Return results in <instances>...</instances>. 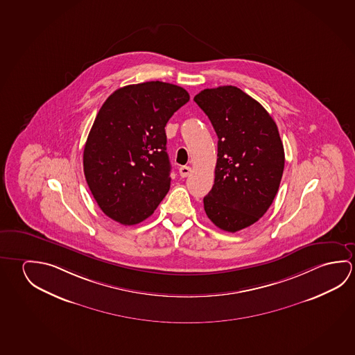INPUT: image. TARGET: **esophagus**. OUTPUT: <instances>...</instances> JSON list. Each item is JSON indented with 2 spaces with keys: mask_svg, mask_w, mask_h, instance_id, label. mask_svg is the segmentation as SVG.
I'll use <instances>...</instances> for the list:
<instances>
[{
  "mask_svg": "<svg viewBox=\"0 0 355 355\" xmlns=\"http://www.w3.org/2000/svg\"><path fill=\"white\" fill-rule=\"evenodd\" d=\"M191 171H192V168H191L189 166H182V167H180V177L186 178V177H188V175H189V173H191Z\"/></svg>",
  "mask_w": 355,
  "mask_h": 355,
  "instance_id": "34e87169",
  "label": "esophagus"
}]
</instances>
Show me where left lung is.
Wrapping results in <instances>:
<instances>
[{
  "label": "left lung",
  "mask_w": 355,
  "mask_h": 355,
  "mask_svg": "<svg viewBox=\"0 0 355 355\" xmlns=\"http://www.w3.org/2000/svg\"><path fill=\"white\" fill-rule=\"evenodd\" d=\"M218 135V159L204 210L229 233L250 227L279 191L285 151L279 128L260 103L239 87L204 89L194 96Z\"/></svg>",
  "instance_id": "8db88e82"
}]
</instances>
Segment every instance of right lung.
<instances>
[{
  "mask_svg": "<svg viewBox=\"0 0 355 355\" xmlns=\"http://www.w3.org/2000/svg\"><path fill=\"white\" fill-rule=\"evenodd\" d=\"M189 101L183 87L146 82L106 99L84 147L87 186L112 220L135 225L153 214L171 187L166 123Z\"/></svg>",
  "mask_w": 355,
  "mask_h": 355,
  "instance_id": "right-lung-1",
  "label": "right lung"
}]
</instances>
